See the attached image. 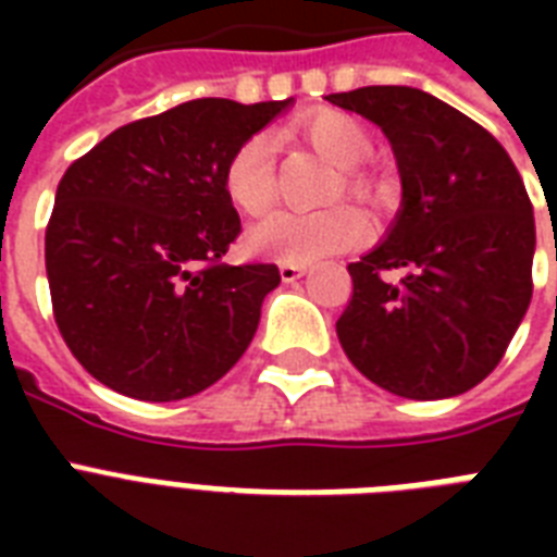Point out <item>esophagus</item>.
I'll list each match as a JSON object with an SVG mask.
<instances>
[{
	"label": "esophagus",
	"instance_id": "esophagus-1",
	"mask_svg": "<svg viewBox=\"0 0 557 557\" xmlns=\"http://www.w3.org/2000/svg\"><path fill=\"white\" fill-rule=\"evenodd\" d=\"M306 274V265H297V262H283L280 265V277H283V283H295V280H300Z\"/></svg>",
	"mask_w": 557,
	"mask_h": 557
}]
</instances>
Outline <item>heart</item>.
I'll use <instances>...</instances> for the list:
<instances>
[{"label": "heart", "instance_id": "heart-1", "mask_svg": "<svg viewBox=\"0 0 557 557\" xmlns=\"http://www.w3.org/2000/svg\"><path fill=\"white\" fill-rule=\"evenodd\" d=\"M304 141L344 173V190L356 199L372 193L370 178L361 168L372 152L367 126L347 112H321L297 126ZM227 201L245 216H262L274 201V144L265 135H251L234 150L222 173ZM364 219L352 208L314 210V213H274L248 234L251 251L283 262L323 260L330 253L347 251L364 239Z\"/></svg>", "mask_w": 557, "mask_h": 557}]
</instances>
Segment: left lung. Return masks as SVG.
I'll return each instance as SVG.
<instances>
[{
  "label": "left lung",
  "instance_id": "8db88e82",
  "mask_svg": "<svg viewBox=\"0 0 557 557\" xmlns=\"http://www.w3.org/2000/svg\"><path fill=\"white\" fill-rule=\"evenodd\" d=\"M326 100L379 126L401 178L387 236L349 262L341 347L387 393L459 396L500 364L532 300L523 178L492 133L422 89L364 86Z\"/></svg>",
  "mask_w": 557,
  "mask_h": 557
}]
</instances>
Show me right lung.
<instances>
[{"label": "right lung", "mask_w": 557, "mask_h": 557, "mask_svg": "<svg viewBox=\"0 0 557 557\" xmlns=\"http://www.w3.org/2000/svg\"><path fill=\"white\" fill-rule=\"evenodd\" d=\"M295 100H187L133 121L60 178L46 231L54 321L89 375L178 401L243 358L277 265L219 262L239 234L227 159Z\"/></svg>", "instance_id": "add662e5"}]
</instances>
